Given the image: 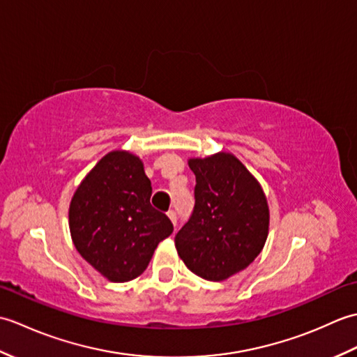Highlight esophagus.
I'll return each instance as SVG.
<instances>
[{"mask_svg": "<svg viewBox=\"0 0 357 357\" xmlns=\"http://www.w3.org/2000/svg\"><path fill=\"white\" fill-rule=\"evenodd\" d=\"M167 216L170 218V221L173 222V225H176V222H178V215H176V211H174V210H170L169 213H167Z\"/></svg>", "mask_w": 357, "mask_h": 357, "instance_id": "1", "label": "esophagus"}]
</instances>
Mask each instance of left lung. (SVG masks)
<instances>
[{
	"mask_svg": "<svg viewBox=\"0 0 357 357\" xmlns=\"http://www.w3.org/2000/svg\"><path fill=\"white\" fill-rule=\"evenodd\" d=\"M196 176L192 216L174 236L188 270L224 280L247 268L268 234V206L259 183L230 153L190 159Z\"/></svg>",
	"mask_w": 357,
	"mask_h": 357,
	"instance_id": "left-lung-1",
	"label": "left lung"
}]
</instances>
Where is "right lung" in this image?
Listing matches in <instances>:
<instances>
[{"mask_svg":"<svg viewBox=\"0 0 357 357\" xmlns=\"http://www.w3.org/2000/svg\"><path fill=\"white\" fill-rule=\"evenodd\" d=\"M151 184L138 156L110 151L75 192L69 208L73 244L112 282H127L147 268L173 224L151 207Z\"/></svg>","mask_w":357,"mask_h":357,"instance_id":"1","label":"right lung"}]
</instances>
